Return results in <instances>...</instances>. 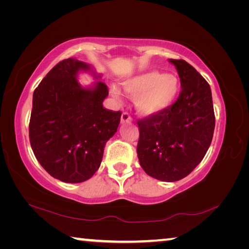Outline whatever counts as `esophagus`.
Instances as JSON below:
<instances>
[{
  "label": "esophagus",
  "instance_id": "1",
  "mask_svg": "<svg viewBox=\"0 0 249 249\" xmlns=\"http://www.w3.org/2000/svg\"><path fill=\"white\" fill-rule=\"evenodd\" d=\"M130 121H132V119H130V116L128 113L124 112L123 114H122L121 116V123L122 124H127V123H130Z\"/></svg>",
  "mask_w": 249,
  "mask_h": 249
}]
</instances>
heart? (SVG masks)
<instances>
[{
    "label": "heart",
    "instance_id": "obj_1",
    "mask_svg": "<svg viewBox=\"0 0 249 249\" xmlns=\"http://www.w3.org/2000/svg\"><path fill=\"white\" fill-rule=\"evenodd\" d=\"M122 86L129 94H135V107L145 116L157 115L169 108L180 91V80L176 74L150 69L122 80ZM109 92L120 98L122 92L115 83L109 84Z\"/></svg>",
    "mask_w": 249,
    "mask_h": 249
}]
</instances>
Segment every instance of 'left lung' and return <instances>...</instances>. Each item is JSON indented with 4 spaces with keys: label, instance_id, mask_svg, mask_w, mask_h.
<instances>
[{
    "label": "left lung",
    "instance_id": "obj_1",
    "mask_svg": "<svg viewBox=\"0 0 249 249\" xmlns=\"http://www.w3.org/2000/svg\"><path fill=\"white\" fill-rule=\"evenodd\" d=\"M178 71L181 92L169 108L138 121L137 156L148 176L166 182L187 177L212 142L215 116L205 79L184 60L169 59Z\"/></svg>",
    "mask_w": 249,
    "mask_h": 249
}]
</instances>
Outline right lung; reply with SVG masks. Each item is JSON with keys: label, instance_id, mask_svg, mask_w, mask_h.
<instances>
[{"label": "right lung", "instance_id": "obj_1", "mask_svg": "<svg viewBox=\"0 0 249 249\" xmlns=\"http://www.w3.org/2000/svg\"><path fill=\"white\" fill-rule=\"evenodd\" d=\"M96 81L79 84V73ZM91 65L68 58L41 80L33 94L29 142L36 159L53 178L87 181L100 168L107 142L116 133L122 113L103 107L107 87Z\"/></svg>", "mask_w": 249, "mask_h": 249}]
</instances>
